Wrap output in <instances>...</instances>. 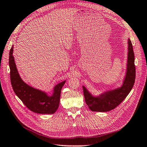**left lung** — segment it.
I'll use <instances>...</instances> for the list:
<instances>
[{
    "instance_id": "obj_1",
    "label": "left lung",
    "mask_w": 147,
    "mask_h": 147,
    "mask_svg": "<svg viewBox=\"0 0 147 147\" xmlns=\"http://www.w3.org/2000/svg\"><path fill=\"white\" fill-rule=\"evenodd\" d=\"M127 44V68L122 86L105 91L98 95H93L85 86H82L86 103L91 111L107 112L113 110L123 101L132 90L136 79L135 57L132 44L129 39Z\"/></svg>"
}]
</instances>
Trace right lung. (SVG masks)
Wrapping results in <instances>:
<instances>
[{
	"label": "right lung",
	"mask_w": 147,
	"mask_h": 147,
	"mask_svg": "<svg viewBox=\"0 0 147 147\" xmlns=\"http://www.w3.org/2000/svg\"><path fill=\"white\" fill-rule=\"evenodd\" d=\"M13 45L9 53V66L11 86L16 96L31 111L39 114H53L59 107L60 94L66 81L53 87L51 95L47 92L29 86L21 78L13 55Z\"/></svg>",
	"instance_id": "obj_1"
}]
</instances>
